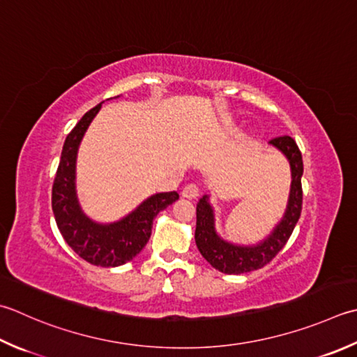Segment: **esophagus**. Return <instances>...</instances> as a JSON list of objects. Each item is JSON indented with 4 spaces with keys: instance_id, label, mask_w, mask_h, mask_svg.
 Wrapping results in <instances>:
<instances>
[{
    "instance_id": "esophagus-1",
    "label": "esophagus",
    "mask_w": 357,
    "mask_h": 357,
    "mask_svg": "<svg viewBox=\"0 0 357 357\" xmlns=\"http://www.w3.org/2000/svg\"><path fill=\"white\" fill-rule=\"evenodd\" d=\"M198 187L195 184H188L183 188V192H181V195H183V198H187V199H195L198 197Z\"/></svg>"
}]
</instances>
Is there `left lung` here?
Listing matches in <instances>:
<instances>
[{"label":"left lung","mask_w":357,"mask_h":357,"mask_svg":"<svg viewBox=\"0 0 357 357\" xmlns=\"http://www.w3.org/2000/svg\"><path fill=\"white\" fill-rule=\"evenodd\" d=\"M288 159L291 169V187L288 204L282 220L271 230L266 238L255 244H238L220 236L215 227V211L211 204V195L206 193L197 204V230L195 241L206 260L222 274H244L257 271L274 258L294 230L302 212V174L303 160L296 141L289 136L275 137L269 141Z\"/></svg>","instance_id":"8db88e82"}]
</instances>
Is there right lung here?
Here are the masks:
<instances>
[{
	"label": "right lung",
	"instance_id": "1",
	"mask_svg": "<svg viewBox=\"0 0 357 357\" xmlns=\"http://www.w3.org/2000/svg\"><path fill=\"white\" fill-rule=\"evenodd\" d=\"M102 103L89 109L66 136L52 185V212L60 234L77 255L94 266L116 268L141 252L150 240L153 220L173 204L179 195L176 192L151 195L135 211L113 222H97L83 212L75 188L77 153Z\"/></svg>",
	"mask_w": 357,
	"mask_h": 357
}]
</instances>
